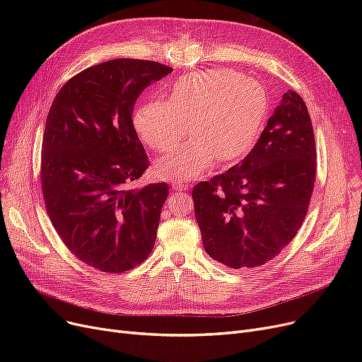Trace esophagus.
<instances>
[{
	"instance_id": "obj_1",
	"label": "esophagus",
	"mask_w": 362,
	"mask_h": 362,
	"mask_svg": "<svg viewBox=\"0 0 362 362\" xmlns=\"http://www.w3.org/2000/svg\"><path fill=\"white\" fill-rule=\"evenodd\" d=\"M171 187H173L175 191H186V189H187L186 185H182L179 182H171Z\"/></svg>"
}]
</instances>
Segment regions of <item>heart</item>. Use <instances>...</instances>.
Wrapping results in <instances>:
<instances>
[{"label": "heart", "instance_id": "obj_1", "mask_svg": "<svg viewBox=\"0 0 362 362\" xmlns=\"http://www.w3.org/2000/svg\"><path fill=\"white\" fill-rule=\"evenodd\" d=\"M269 114L262 83L229 69L195 71L170 86L167 101H149L133 112V127L156 152H168L187 135L194 136L156 164L165 180L198 179L218 158H242L257 142Z\"/></svg>", "mask_w": 362, "mask_h": 362}]
</instances>
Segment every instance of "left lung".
<instances>
[{"label": "left lung", "mask_w": 362, "mask_h": 362, "mask_svg": "<svg viewBox=\"0 0 362 362\" xmlns=\"http://www.w3.org/2000/svg\"><path fill=\"white\" fill-rule=\"evenodd\" d=\"M315 158L307 105L288 90L250 154L194 187L205 252L240 270L259 267L280 254L305 220Z\"/></svg>", "instance_id": "left-lung-1"}]
</instances>
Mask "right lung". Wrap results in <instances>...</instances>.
<instances>
[{"mask_svg": "<svg viewBox=\"0 0 362 362\" xmlns=\"http://www.w3.org/2000/svg\"><path fill=\"white\" fill-rule=\"evenodd\" d=\"M173 69L117 59L64 83L44 132L41 182L47 213L69 251L104 273H123L154 248L167 183L130 187L149 161L133 107Z\"/></svg>", "mask_w": 362, "mask_h": 362, "instance_id": "obj_1", "label": "right lung"}]
</instances>
